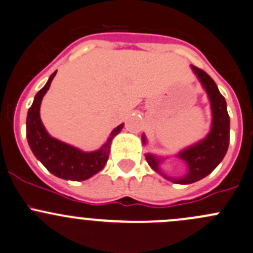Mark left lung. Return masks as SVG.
Segmentation results:
<instances>
[{"instance_id":"left-lung-1","label":"left lung","mask_w":253,"mask_h":253,"mask_svg":"<svg viewBox=\"0 0 253 253\" xmlns=\"http://www.w3.org/2000/svg\"><path fill=\"white\" fill-rule=\"evenodd\" d=\"M192 69L196 73L199 79L208 93L212 106L213 122L211 132L204 141L197 145L191 146L187 150H184L179 155L181 160H184L189 167V171L183 178H171L167 176L160 170V161L151 155H146V161L153 170L162 174L166 179L173 181L175 184H191L195 181L201 180L202 178L212 173L214 168L222 162V160L228 151L229 146V130H230V119H229L228 111H226L225 98L218 90L214 80L205 72V70L192 66ZM142 141L145 142V137L142 136Z\"/></svg>"}]
</instances>
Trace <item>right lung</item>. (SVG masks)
Instances as JSON below:
<instances>
[{"label": "right lung", "instance_id": "add662e5", "mask_svg": "<svg viewBox=\"0 0 253 253\" xmlns=\"http://www.w3.org/2000/svg\"><path fill=\"white\" fill-rule=\"evenodd\" d=\"M57 70L49 77L46 85L36 93L34 102L28 111L27 139L35 157L46 167L48 171L66 180H86L93 174L102 170L108 160L112 139L123 129L118 126L108 136L102 148L95 152H82L73 146L53 139L47 134L40 119V105L43 95L47 92Z\"/></svg>", "mask_w": 253, "mask_h": 253}]
</instances>
